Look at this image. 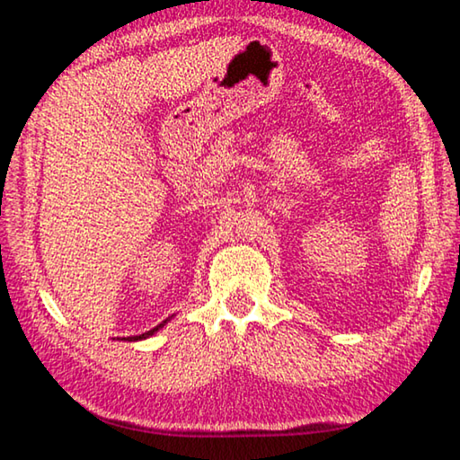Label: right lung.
Instances as JSON below:
<instances>
[{"label": "right lung", "instance_id": "add662e5", "mask_svg": "<svg viewBox=\"0 0 460 460\" xmlns=\"http://www.w3.org/2000/svg\"><path fill=\"white\" fill-rule=\"evenodd\" d=\"M168 321H164V323H160L158 326H154V329L152 331H147V332H142V334H137V337H128V339H123V341H144V339H147V337H152V334L154 332H158L160 329H162V326H164Z\"/></svg>", "mask_w": 460, "mask_h": 460}]
</instances>
